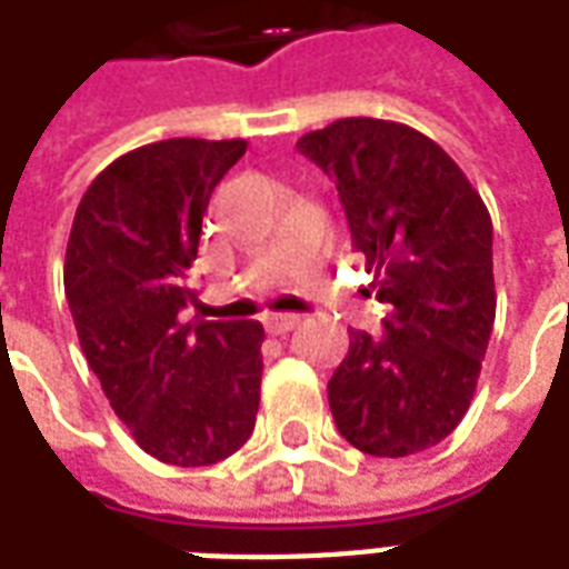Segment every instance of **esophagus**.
<instances>
[{
  "mask_svg": "<svg viewBox=\"0 0 569 569\" xmlns=\"http://www.w3.org/2000/svg\"><path fill=\"white\" fill-rule=\"evenodd\" d=\"M298 326L296 313H271L264 317V329L271 335H289Z\"/></svg>",
  "mask_w": 569,
  "mask_h": 569,
  "instance_id": "34e87169",
  "label": "esophagus"
}]
</instances>
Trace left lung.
I'll list each match as a JSON object with an SVG mask.
<instances>
[{
	"label": "left lung",
	"mask_w": 569,
	"mask_h": 569,
	"mask_svg": "<svg viewBox=\"0 0 569 569\" xmlns=\"http://www.w3.org/2000/svg\"><path fill=\"white\" fill-rule=\"evenodd\" d=\"M298 151L335 179L387 305L381 332L350 329L335 423L371 457L427 451L469 411L497 317L488 207L439 142L399 121L338 118Z\"/></svg>",
	"instance_id": "obj_1"
}]
</instances>
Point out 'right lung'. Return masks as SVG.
<instances>
[{"mask_svg":"<svg viewBox=\"0 0 569 569\" xmlns=\"http://www.w3.org/2000/svg\"><path fill=\"white\" fill-rule=\"evenodd\" d=\"M247 140H161L93 179L69 231L63 289L84 359L142 451L170 466L219 463L249 439L264 329L186 320L188 268L212 188Z\"/></svg>","mask_w":569,"mask_h":569,"instance_id":"add662e5","label":"right lung"}]
</instances>
